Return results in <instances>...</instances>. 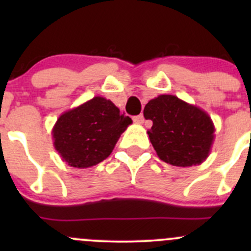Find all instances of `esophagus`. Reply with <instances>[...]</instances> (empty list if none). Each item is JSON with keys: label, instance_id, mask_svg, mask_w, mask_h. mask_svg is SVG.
I'll return each mask as SVG.
<instances>
[{"label": "esophagus", "instance_id": "obj_1", "mask_svg": "<svg viewBox=\"0 0 251 251\" xmlns=\"http://www.w3.org/2000/svg\"><path fill=\"white\" fill-rule=\"evenodd\" d=\"M133 121H135L136 124H143L144 123V116L142 115V114H140V115H137V116H135V118H133Z\"/></svg>", "mask_w": 251, "mask_h": 251}]
</instances>
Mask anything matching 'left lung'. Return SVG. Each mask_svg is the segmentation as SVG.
I'll return each mask as SVG.
<instances>
[{
  "mask_svg": "<svg viewBox=\"0 0 251 251\" xmlns=\"http://www.w3.org/2000/svg\"><path fill=\"white\" fill-rule=\"evenodd\" d=\"M143 114L153 121L149 140L163 161L188 168L209 156L215 126L206 111L176 96L160 95L147 103Z\"/></svg>",
  "mask_w": 251,
  "mask_h": 251,
  "instance_id": "left-lung-1",
  "label": "left lung"
}]
</instances>
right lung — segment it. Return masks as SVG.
Returning <instances> with one entry per match:
<instances>
[{
  "label": "right lung",
  "instance_id": "obj_1",
  "mask_svg": "<svg viewBox=\"0 0 251 251\" xmlns=\"http://www.w3.org/2000/svg\"><path fill=\"white\" fill-rule=\"evenodd\" d=\"M132 124L104 97H93L65 111L52 130L53 144L72 168L87 169L107 159L121 133Z\"/></svg>",
  "mask_w": 251,
  "mask_h": 251
}]
</instances>
